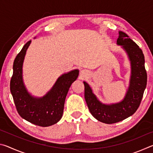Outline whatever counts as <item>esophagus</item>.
Returning a JSON list of instances; mask_svg holds the SVG:
<instances>
[{"mask_svg": "<svg viewBox=\"0 0 153 153\" xmlns=\"http://www.w3.org/2000/svg\"><path fill=\"white\" fill-rule=\"evenodd\" d=\"M82 73H84V72H83V71H82Z\"/></svg>", "mask_w": 153, "mask_h": 153, "instance_id": "obj_1", "label": "esophagus"}]
</instances>
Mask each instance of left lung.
<instances>
[{
  "label": "left lung",
  "instance_id": "obj_1",
  "mask_svg": "<svg viewBox=\"0 0 153 153\" xmlns=\"http://www.w3.org/2000/svg\"><path fill=\"white\" fill-rule=\"evenodd\" d=\"M117 42L128 53L131 65L130 85L123 101L111 105H103L97 100L89 85L84 82V97L90 112L97 120L107 124L122 121L136 112L140 105L147 83L144 56L141 48L123 32H119Z\"/></svg>",
  "mask_w": 153,
  "mask_h": 153
}]
</instances>
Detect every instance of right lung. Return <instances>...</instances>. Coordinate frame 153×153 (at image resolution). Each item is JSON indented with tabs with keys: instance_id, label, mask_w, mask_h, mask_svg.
Listing matches in <instances>:
<instances>
[{
	"instance_id": "add662e5",
	"label": "right lung",
	"mask_w": 153,
	"mask_h": 153,
	"mask_svg": "<svg viewBox=\"0 0 153 153\" xmlns=\"http://www.w3.org/2000/svg\"><path fill=\"white\" fill-rule=\"evenodd\" d=\"M31 40L25 44L13 62V72L10 82V90L19 115L29 122L41 127L53 125L63 115L65 100L71 85L77 79L79 71L63 74L45 97L36 98L27 92L22 80V65Z\"/></svg>"
}]
</instances>
